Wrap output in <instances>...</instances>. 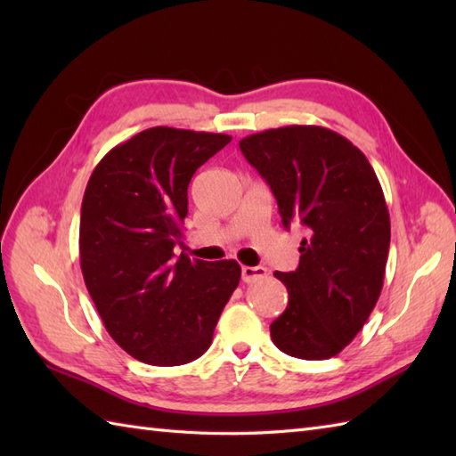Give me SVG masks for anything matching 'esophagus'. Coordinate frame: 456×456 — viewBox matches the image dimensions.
<instances>
[{
  "instance_id": "34e87169",
  "label": "esophagus",
  "mask_w": 456,
  "mask_h": 456,
  "mask_svg": "<svg viewBox=\"0 0 456 456\" xmlns=\"http://www.w3.org/2000/svg\"><path fill=\"white\" fill-rule=\"evenodd\" d=\"M268 270L265 266H243L240 268V278H243V282H255L258 278H265Z\"/></svg>"
}]
</instances>
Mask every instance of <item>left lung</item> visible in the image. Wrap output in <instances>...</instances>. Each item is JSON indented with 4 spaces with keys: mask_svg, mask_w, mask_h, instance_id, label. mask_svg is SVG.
<instances>
[{
    "mask_svg": "<svg viewBox=\"0 0 456 456\" xmlns=\"http://www.w3.org/2000/svg\"><path fill=\"white\" fill-rule=\"evenodd\" d=\"M273 190L282 225L307 237L294 273H274L288 289L270 325L280 351L323 361L338 354L380 297L390 248V213L376 174L351 141L315 125L268 129L239 141Z\"/></svg>",
    "mask_w": 456,
    "mask_h": 456,
    "instance_id": "left-lung-1",
    "label": "left lung"
}]
</instances>
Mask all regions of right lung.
<instances>
[{
	"label": "right lung",
	"instance_id": "1",
	"mask_svg": "<svg viewBox=\"0 0 456 456\" xmlns=\"http://www.w3.org/2000/svg\"><path fill=\"white\" fill-rule=\"evenodd\" d=\"M229 134L152 127L111 149L82 200L80 266L102 322L125 353L178 366L208 351L240 280L235 260L174 255L188 183Z\"/></svg>",
	"mask_w": 456,
	"mask_h": 456
}]
</instances>
